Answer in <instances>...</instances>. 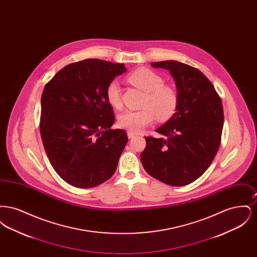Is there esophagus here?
Returning <instances> with one entry per match:
<instances>
[{
	"label": "esophagus",
	"mask_w": 257,
	"mask_h": 257,
	"mask_svg": "<svg viewBox=\"0 0 257 257\" xmlns=\"http://www.w3.org/2000/svg\"><path fill=\"white\" fill-rule=\"evenodd\" d=\"M127 136H128V138H129V139H132V138H134L136 134H135V133H132V132H127Z\"/></svg>",
	"instance_id": "obj_1"
}]
</instances>
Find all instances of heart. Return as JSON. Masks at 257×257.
Returning a JSON list of instances; mask_svg holds the SVG:
<instances>
[{
    "label": "heart",
    "mask_w": 257,
    "mask_h": 257,
    "mask_svg": "<svg viewBox=\"0 0 257 257\" xmlns=\"http://www.w3.org/2000/svg\"><path fill=\"white\" fill-rule=\"evenodd\" d=\"M127 81L146 92L142 107L139 110H126L117 118L118 127L128 132L139 133L155 119L167 121L175 113L179 98L177 91L171 86L164 85V79L149 68H139L127 76ZM106 97L113 108L122 106L121 89L117 81L113 80L107 86Z\"/></svg>",
    "instance_id": "heart-1"
}]
</instances>
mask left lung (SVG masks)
Wrapping results in <instances>:
<instances>
[{
  "label": "left lung",
  "instance_id": "left-lung-1",
  "mask_svg": "<svg viewBox=\"0 0 257 257\" xmlns=\"http://www.w3.org/2000/svg\"><path fill=\"white\" fill-rule=\"evenodd\" d=\"M170 70L177 87L176 112L156 132L146 137L141 154L149 175L171 186L196 181L211 165L220 147L223 126L222 103L207 77L197 68L175 61L152 62Z\"/></svg>",
  "mask_w": 257,
  "mask_h": 257
}]
</instances>
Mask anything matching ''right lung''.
I'll return each instance as SVG.
<instances>
[{
	"label": "right lung",
	"mask_w": 257,
	"mask_h": 257,
	"mask_svg": "<svg viewBox=\"0 0 257 257\" xmlns=\"http://www.w3.org/2000/svg\"><path fill=\"white\" fill-rule=\"evenodd\" d=\"M122 63L87 59L64 66L44 86L40 135L50 163L66 183L86 189L110 179L128 142L110 129L115 117L106 88Z\"/></svg>",
	"instance_id": "right-lung-1"
}]
</instances>
